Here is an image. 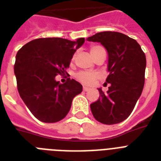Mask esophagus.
<instances>
[{
    "mask_svg": "<svg viewBox=\"0 0 161 161\" xmlns=\"http://www.w3.org/2000/svg\"><path fill=\"white\" fill-rule=\"evenodd\" d=\"M83 89V91H84V92H87V91L89 90V88H88V87H85V86H84Z\"/></svg>",
    "mask_w": 161,
    "mask_h": 161,
    "instance_id": "esophagus-1",
    "label": "esophagus"
}]
</instances>
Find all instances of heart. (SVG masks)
Masks as SVG:
<instances>
[{"label": "heart", "instance_id": "heart-1", "mask_svg": "<svg viewBox=\"0 0 161 161\" xmlns=\"http://www.w3.org/2000/svg\"><path fill=\"white\" fill-rule=\"evenodd\" d=\"M101 47L94 46L91 47V53H93L98 49L100 48ZM98 74L97 73H93V72H80L76 75V78L79 82H81L83 84L86 85H92L95 80L98 78Z\"/></svg>", "mask_w": 161, "mask_h": 161}]
</instances>
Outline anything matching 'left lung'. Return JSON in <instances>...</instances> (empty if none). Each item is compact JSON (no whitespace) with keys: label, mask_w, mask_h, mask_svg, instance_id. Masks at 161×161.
<instances>
[{"label":"left lung","mask_w":161,"mask_h":161,"mask_svg":"<svg viewBox=\"0 0 161 161\" xmlns=\"http://www.w3.org/2000/svg\"><path fill=\"white\" fill-rule=\"evenodd\" d=\"M99 42L108 52L107 93L99 91V98L91 103L93 117L105 125L126 119L142 93L146 58L135 39L116 31H102L86 39ZM107 84V83H106Z\"/></svg>","instance_id":"obj_1"}]
</instances>
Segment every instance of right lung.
<instances>
[{"label": "right lung", "instance_id": "right-lung-1", "mask_svg": "<svg viewBox=\"0 0 161 161\" xmlns=\"http://www.w3.org/2000/svg\"><path fill=\"white\" fill-rule=\"evenodd\" d=\"M85 42L60 37L38 38L29 42L16 53L14 73L21 99L42 122L55 123L68 114L72 101L82 93L83 86L68 78L65 83L55 79L64 74L77 49Z\"/></svg>", "mask_w": 161, "mask_h": 161}]
</instances>
